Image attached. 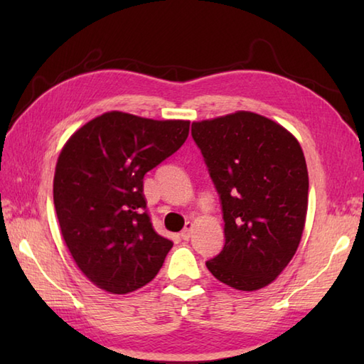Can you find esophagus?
<instances>
[{
	"label": "esophagus",
	"instance_id": "34e87169",
	"mask_svg": "<svg viewBox=\"0 0 364 364\" xmlns=\"http://www.w3.org/2000/svg\"><path fill=\"white\" fill-rule=\"evenodd\" d=\"M191 231H192V222H188L186 227H184V230L181 231V239H183V241H189Z\"/></svg>",
	"mask_w": 364,
	"mask_h": 364
}]
</instances>
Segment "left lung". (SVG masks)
Listing matches in <instances>:
<instances>
[{"label":"left lung","instance_id":"left-lung-1","mask_svg":"<svg viewBox=\"0 0 364 364\" xmlns=\"http://www.w3.org/2000/svg\"><path fill=\"white\" fill-rule=\"evenodd\" d=\"M225 222V244L206 267L231 288L272 283L300 244L308 208L304 151L288 129L239 111L192 123Z\"/></svg>","mask_w":364,"mask_h":364}]
</instances>
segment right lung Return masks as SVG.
<instances>
[{
  "instance_id": "obj_1",
  "label": "right lung",
  "mask_w": 364,
  "mask_h": 364,
  "mask_svg": "<svg viewBox=\"0 0 364 364\" xmlns=\"http://www.w3.org/2000/svg\"><path fill=\"white\" fill-rule=\"evenodd\" d=\"M188 134V120L112 111L64 145L54 172V208L75 262L98 288L128 294L159 272L173 242L151 225L144 176Z\"/></svg>"
}]
</instances>
